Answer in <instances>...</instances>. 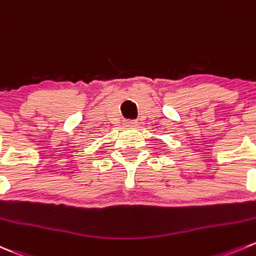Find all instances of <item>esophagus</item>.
Here are the masks:
<instances>
[{"label": "esophagus", "mask_w": 256, "mask_h": 256, "mask_svg": "<svg viewBox=\"0 0 256 256\" xmlns=\"http://www.w3.org/2000/svg\"><path fill=\"white\" fill-rule=\"evenodd\" d=\"M125 126L126 128H136V126H138V121H126Z\"/></svg>", "instance_id": "esophagus-1"}]
</instances>
